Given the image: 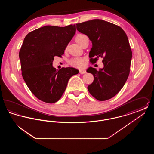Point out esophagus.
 Instances as JSON below:
<instances>
[{"mask_svg": "<svg viewBox=\"0 0 154 154\" xmlns=\"http://www.w3.org/2000/svg\"><path fill=\"white\" fill-rule=\"evenodd\" d=\"M86 70H83V69H81L79 70V73L80 74H85L86 73Z\"/></svg>", "mask_w": 154, "mask_h": 154, "instance_id": "esophagus-1", "label": "esophagus"}]
</instances>
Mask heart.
I'll use <instances>...</instances> for the list:
<instances>
[{
	"instance_id": "heart-1",
	"label": "heart",
	"mask_w": 154,
	"mask_h": 154,
	"mask_svg": "<svg viewBox=\"0 0 154 154\" xmlns=\"http://www.w3.org/2000/svg\"><path fill=\"white\" fill-rule=\"evenodd\" d=\"M85 36H86L85 35L81 34L76 37L75 40L78 44L80 45L82 41L83 38ZM84 63H85V60L82 58H74L72 59L69 60V63L72 66L79 67V68L82 67L83 66H84Z\"/></svg>"
}]
</instances>
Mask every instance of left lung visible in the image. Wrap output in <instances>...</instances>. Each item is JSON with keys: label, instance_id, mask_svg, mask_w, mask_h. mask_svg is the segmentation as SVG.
I'll use <instances>...</instances> for the list:
<instances>
[{"label": "left lung", "instance_id": "1", "mask_svg": "<svg viewBox=\"0 0 154 154\" xmlns=\"http://www.w3.org/2000/svg\"><path fill=\"white\" fill-rule=\"evenodd\" d=\"M76 28L92 42L91 62L103 58V69L97 71L90 67L87 70L94 77L88 91L99 101L110 99L120 91L129 75L132 52L126 34L119 26L99 19L77 23Z\"/></svg>", "mask_w": 154, "mask_h": 154}]
</instances>
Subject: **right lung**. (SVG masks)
<instances>
[{"mask_svg": "<svg viewBox=\"0 0 154 154\" xmlns=\"http://www.w3.org/2000/svg\"><path fill=\"white\" fill-rule=\"evenodd\" d=\"M75 25H47L29 33L19 52L22 75L32 93L39 100L54 103L60 99L68 81L79 70L52 66L54 57H61L75 33Z\"/></svg>", "mask_w": 154, "mask_h": 154, "instance_id": "obj_1", "label": "right lung"}]
</instances>
